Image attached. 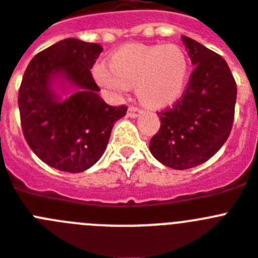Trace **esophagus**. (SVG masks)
I'll return each instance as SVG.
<instances>
[{
    "instance_id": "esophagus-1",
    "label": "esophagus",
    "mask_w": 258,
    "mask_h": 258,
    "mask_svg": "<svg viewBox=\"0 0 258 258\" xmlns=\"http://www.w3.org/2000/svg\"><path fill=\"white\" fill-rule=\"evenodd\" d=\"M142 112L143 111L139 107H136V106H130L128 110H127V115L131 116V118H136V116H139Z\"/></svg>"
}]
</instances>
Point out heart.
I'll return each instance as SVG.
<instances>
[{"mask_svg": "<svg viewBox=\"0 0 258 258\" xmlns=\"http://www.w3.org/2000/svg\"><path fill=\"white\" fill-rule=\"evenodd\" d=\"M189 62L177 44H130L111 56L110 66L99 62L93 76L99 86L120 96L136 85L143 103L162 107L182 94Z\"/></svg>", "mask_w": 258, "mask_h": 258, "instance_id": "b5f03b06", "label": "heart"}]
</instances>
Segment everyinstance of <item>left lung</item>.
<instances>
[{
	"label": "left lung",
	"instance_id": "8db88e82",
	"mask_svg": "<svg viewBox=\"0 0 258 258\" xmlns=\"http://www.w3.org/2000/svg\"><path fill=\"white\" fill-rule=\"evenodd\" d=\"M192 69L181 98L159 112V133L151 153L173 169H189L211 159L228 139L233 124L236 82L222 56L182 36Z\"/></svg>",
	"mask_w": 258,
	"mask_h": 258
}]
</instances>
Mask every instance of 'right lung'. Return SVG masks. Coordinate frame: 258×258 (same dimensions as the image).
<instances>
[{
  "label": "right lung",
  "instance_id": "obj_1",
  "mask_svg": "<svg viewBox=\"0 0 258 258\" xmlns=\"http://www.w3.org/2000/svg\"><path fill=\"white\" fill-rule=\"evenodd\" d=\"M102 47L75 38L60 40L32 57L18 93L23 136L39 159L55 169L80 173L101 159L112 125L127 106H110L90 69ZM62 75L78 90L60 101L51 89Z\"/></svg>",
  "mask_w": 258,
  "mask_h": 258
}]
</instances>
